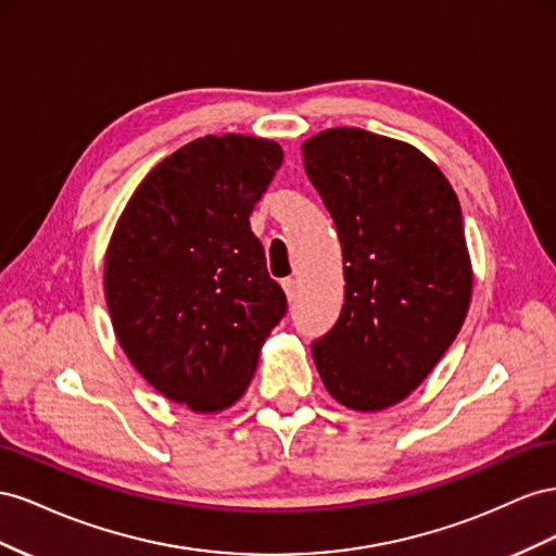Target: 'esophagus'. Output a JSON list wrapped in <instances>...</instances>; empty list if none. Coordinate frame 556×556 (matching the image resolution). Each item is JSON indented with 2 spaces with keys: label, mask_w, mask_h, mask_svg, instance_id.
Masks as SVG:
<instances>
[{
  "label": "esophagus",
  "mask_w": 556,
  "mask_h": 556,
  "mask_svg": "<svg viewBox=\"0 0 556 556\" xmlns=\"http://www.w3.org/2000/svg\"><path fill=\"white\" fill-rule=\"evenodd\" d=\"M281 287H283V293H287V298H289V303H293L295 293H298V291H295V289H298V287H295V279H291V277L283 279Z\"/></svg>",
  "instance_id": "esophagus-1"
}]
</instances>
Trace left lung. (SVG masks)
Returning <instances> with one entry per match:
<instances>
[{
    "label": "left lung",
    "mask_w": 556,
    "mask_h": 556,
    "mask_svg": "<svg viewBox=\"0 0 556 556\" xmlns=\"http://www.w3.org/2000/svg\"><path fill=\"white\" fill-rule=\"evenodd\" d=\"M303 163L336 220L346 281L338 324L312 344L316 370L340 405L387 409L424 382L466 321L462 204L431 157L361 128L305 139Z\"/></svg>",
    "instance_id": "1"
}]
</instances>
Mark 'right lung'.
<instances>
[{
    "instance_id": "add662e5",
    "label": "right lung",
    "mask_w": 556,
    "mask_h": 556,
    "mask_svg": "<svg viewBox=\"0 0 556 556\" xmlns=\"http://www.w3.org/2000/svg\"><path fill=\"white\" fill-rule=\"evenodd\" d=\"M273 139L207 135L157 163L116 220L104 298L137 372L200 415L242 399L287 312L249 216L281 167Z\"/></svg>"
}]
</instances>
